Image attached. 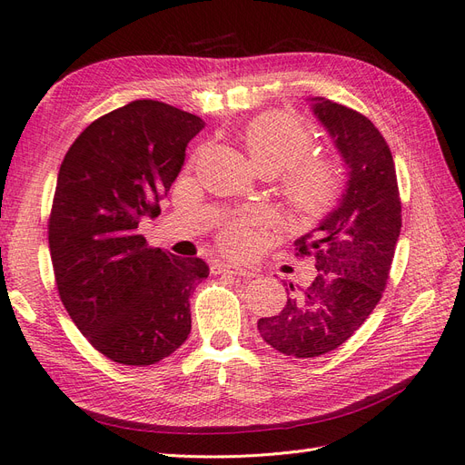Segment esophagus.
<instances>
[{
  "label": "esophagus",
  "instance_id": "obj_1",
  "mask_svg": "<svg viewBox=\"0 0 465 465\" xmlns=\"http://www.w3.org/2000/svg\"><path fill=\"white\" fill-rule=\"evenodd\" d=\"M211 272H213L215 275H219V273H231V275L244 277V279L256 277V273L252 272V270H244V267H236V265H231V263H213V267H211Z\"/></svg>",
  "mask_w": 465,
  "mask_h": 465
}]
</instances>
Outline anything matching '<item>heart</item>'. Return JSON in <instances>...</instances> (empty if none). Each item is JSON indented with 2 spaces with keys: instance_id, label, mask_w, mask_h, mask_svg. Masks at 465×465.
Returning <instances> with one entry per match:
<instances>
[{
  "instance_id": "heart-1",
  "label": "heart",
  "mask_w": 465,
  "mask_h": 465,
  "mask_svg": "<svg viewBox=\"0 0 465 465\" xmlns=\"http://www.w3.org/2000/svg\"><path fill=\"white\" fill-rule=\"evenodd\" d=\"M242 143L258 173L279 174L283 207L294 221L326 215L345 190V166L328 154H311V130L285 112H267L246 124ZM195 161V157H193ZM262 215L246 209L229 217L219 229V246L232 256H246L256 246Z\"/></svg>"
}]
</instances>
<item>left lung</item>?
<instances>
[{
	"mask_svg": "<svg viewBox=\"0 0 465 465\" xmlns=\"http://www.w3.org/2000/svg\"><path fill=\"white\" fill-rule=\"evenodd\" d=\"M314 114L349 166L347 190L318 229L294 241V256L316 260L312 283L277 316L258 320L263 341L297 359L330 353L371 316L401 231L396 164L384 135L361 112L326 98H316Z\"/></svg>",
	"mask_w": 465,
	"mask_h": 465,
	"instance_id": "obj_1",
	"label": "left lung"
}]
</instances>
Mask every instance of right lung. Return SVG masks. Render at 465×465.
Here are the masks:
<instances>
[{
    "label": "right lung",
    "instance_id": "obj_1",
    "mask_svg": "<svg viewBox=\"0 0 465 465\" xmlns=\"http://www.w3.org/2000/svg\"><path fill=\"white\" fill-rule=\"evenodd\" d=\"M203 120L134 101L89 124L62 161L48 217L55 287L87 341L120 364L147 367L188 340L190 297L209 275L137 234L161 213Z\"/></svg>",
    "mask_w": 465,
    "mask_h": 465
}]
</instances>
